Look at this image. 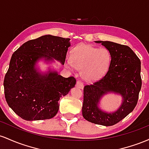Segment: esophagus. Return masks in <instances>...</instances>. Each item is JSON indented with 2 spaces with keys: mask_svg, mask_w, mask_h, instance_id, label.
I'll use <instances>...</instances> for the list:
<instances>
[{
  "mask_svg": "<svg viewBox=\"0 0 149 149\" xmlns=\"http://www.w3.org/2000/svg\"><path fill=\"white\" fill-rule=\"evenodd\" d=\"M76 86L77 88H81V89H83L84 88V84L81 82V81H77V84H76Z\"/></svg>",
  "mask_w": 149,
  "mask_h": 149,
  "instance_id": "34e87169",
  "label": "esophagus"
}]
</instances>
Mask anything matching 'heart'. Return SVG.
<instances>
[{
	"instance_id": "heart-1",
	"label": "heart",
	"mask_w": 149,
	"mask_h": 149,
	"mask_svg": "<svg viewBox=\"0 0 149 149\" xmlns=\"http://www.w3.org/2000/svg\"><path fill=\"white\" fill-rule=\"evenodd\" d=\"M111 53L106 48H98L86 44H80L73 48L71 60L66 62L68 68L81 70V77L93 81L103 77L111 64Z\"/></svg>"
}]
</instances>
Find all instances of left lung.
<instances>
[{
	"mask_svg": "<svg viewBox=\"0 0 149 149\" xmlns=\"http://www.w3.org/2000/svg\"><path fill=\"white\" fill-rule=\"evenodd\" d=\"M111 53L108 72L101 79L84 88L82 115L94 124L112 126L124 119L134 109L141 88V61L129 46L112 41H96ZM109 93L120 95L122 103L116 111L101 109L102 98Z\"/></svg>",
	"mask_w": 149,
	"mask_h": 149,
	"instance_id": "obj_1",
	"label": "left lung"
}]
</instances>
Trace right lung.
Listing matches in <instances>:
<instances>
[{
	"mask_svg": "<svg viewBox=\"0 0 149 149\" xmlns=\"http://www.w3.org/2000/svg\"><path fill=\"white\" fill-rule=\"evenodd\" d=\"M70 40L44 35L23 43L13 54L3 82L5 97L21 118L33 121L53 118L59 109L60 98L74 86L73 77H63L51 68L42 72L37 65L41 61L64 65Z\"/></svg>",
	"mask_w": 149,
	"mask_h": 149,
	"instance_id": "obj_1",
	"label": "right lung"
}]
</instances>
